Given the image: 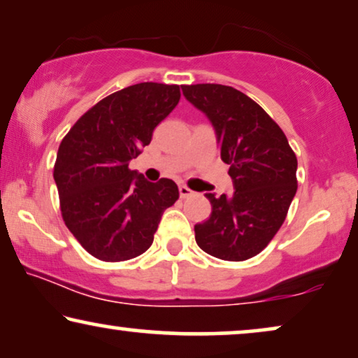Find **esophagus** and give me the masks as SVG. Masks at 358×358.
<instances>
[{
  "mask_svg": "<svg viewBox=\"0 0 358 358\" xmlns=\"http://www.w3.org/2000/svg\"><path fill=\"white\" fill-rule=\"evenodd\" d=\"M178 191H180V196L181 198H189V196H193L194 194V191L193 189H189L188 186H185V185H181L180 188H178Z\"/></svg>",
  "mask_w": 358,
  "mask_h": 358,
  "instance_id": "1",
  "label": "esophagus"
}]
</instances>
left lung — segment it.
I'll return each mask as SVG.
<instances>
[{
	"label": "left lung",
	"mask_w": 358,
	"mask_h": 358,
	"mask_svg": "<svg viewBox=\"0 0 358 358\" xmlns=\"http://www.w3.org/2000/svg\"><path fill=\"white\" fill-rule=\"evenodd\" d=\"M181 90L213 123L235 189L231 196L206 193L213 213L194 225L196 243L219 259L253 258L278 234L296 193L294 150L279 124L240 90L222 84Z\"/></svg>",
	"instance_id": "obj_1"
}]
</instances>
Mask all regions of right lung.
I'll return each mask as SVG.
<instances>
[{"label": "right lung", "instance_id": "1", "mask_svg": "<svg viewBox=\"0 0 358 358\" xmlns=\"http://www.w3.org/2000/svg\"><path fill=\"white\" fill-rule=\"evenodd\" d=\"M178 102V85H129L87 110L59 144L53 178L63 220L97 259L143 255L164 210L178 199L175 181L150 183L128 167Z\"/></svg>", "mask_w": 358, "mask_h": 358}]
</instances>
